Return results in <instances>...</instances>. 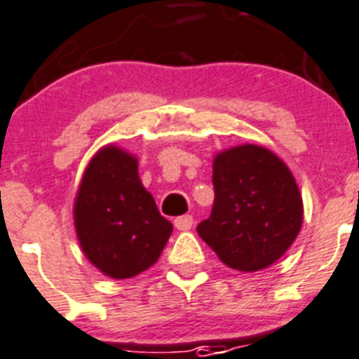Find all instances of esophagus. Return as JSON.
Segmentation results:
<instances>
[{
	"label": "esophagus",
	"instance_id": "obj_1",
	"mask_svg": "<svg viewBox=\"0 0 359 359\" xmlns=\"http://www.w3.org/2000/svg\"><path fill=\"white\" fill-rule=\"evenodd\" d=\"M191 225H194V218H191L190 214H184V216H179V218L175 219V227L179 231H190Z\"/></svg>",
	"mask_w": 359,
	"mask_h": 359
}]
</instances>
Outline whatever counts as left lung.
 <instances>
[{
	"label": "left lung",
	"instance_id": "8db88e82",
	"mask_svg": "<svg viewBox=\"0 0 359 359\" xmlns=\"http://www.w3.org/2000/svg\"><path fill=\"white\" fill-rule=\"evenodd\" d=\"M210 218L197 233L238 272H259L285 255L304 224V201L294 175L266 147L219 151L212 160Z\"/></svg>",
	"mask_w": 359,
	"mask_h": 359
}]
</instances>
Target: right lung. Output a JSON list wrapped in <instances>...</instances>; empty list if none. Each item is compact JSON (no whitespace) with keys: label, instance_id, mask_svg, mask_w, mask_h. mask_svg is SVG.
<instances>
[{"label":"right lung","instance_id":"1","mask_svg":"<svg viewBox=\"0 0 359 359\" xmlns=\"http://www.w3.org/2000/svg\"><path fill=\"white\" fill-rule=\"evenodd\" d=\"M74 229L83 255L111 279L145 272L173 233L141 184L137 156L109 143L89 160L74 197Z\"/></svg>","mask_w":359,"mask_h":359}]
</instances>
